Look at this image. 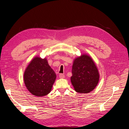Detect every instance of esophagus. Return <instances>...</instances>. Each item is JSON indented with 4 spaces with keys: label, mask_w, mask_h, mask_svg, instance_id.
I'll list each match as a JSON object with an SVG mask.
<instances>
[{
    "label": "esophagus",
    "mask_w": 129,
    "mask_h": 129,
    "mask_svg": "<svg viewBox=\"0 0 129 129\" xmlns=\"http://www.w3.org/2000/svg\"><path fill=\"white\" fill-rule=\"evenodd\" d=\"M59 77L60 78H64L65 77V75L64 74H59Z\"/></svg>",
    "instance_id": "34e87169"
}]
</instances>
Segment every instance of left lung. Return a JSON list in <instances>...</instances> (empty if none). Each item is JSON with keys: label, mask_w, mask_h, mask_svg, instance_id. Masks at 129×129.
<instances>
[{"label": "left lung", "mask_w": 129, "mask_h": 129, "mask_svg": "<svg viewBox=\"0 0 129 129\" xmlns=\"http://www.w3.org/2000/svg\"><path fill=\"white\" fill-rule=\"evenodd\" d=\"M71 82L79 93H88L98 83L99 75L96 66L90 57L83 55L74 61Z\"/></svg>", "instance_id": "1"}]
</instances>
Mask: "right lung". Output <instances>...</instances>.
Here are the masks:
<instances>
[{"label":"right lung","mask_w":129,"mask_h":129,"mask_svg":"<svg viewBox=\"0 0 129 129\" xmlns=\"http://www.w3.org/2000/svg\"><path fill=\"white\" fill-rule=\"evenodd\" d=\"M56 77L47 60L39 57L31 61L24 73V82L27 89L38 97L50 93Z\"/></svg>","instance_id":"add662e5"}]
</instances>
